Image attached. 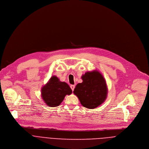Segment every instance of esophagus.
I'll return each mask as SVG.
<instances>
[{
    "label": "esophagus",
    "mask_w": 149,
    "mask_h": 149,
    "mask_svg": "<svg viewBox=\"0 0 149 149\" xmlns=\"http://www.w3.org/2000/svg\"><path fill=\"white\" fill-rule=\"evenodd\" d=\"M70 87H71V88L72 91H74V88H75V86H74V85H71V86H70Z\"/></svg>",
    "instance_id": "34e87169"
}]
</instances>
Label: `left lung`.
Instances as JSON below:
<instances>
[{"label":"left lung","mask_w":149,"mask_h":149,"mask_svg":"<svg viewBox=\"0 0 149 149\" xmlns=\"http://www.w3.org/2000/svg\"><path fill=\"white\" fill-rule=\"evenodd\" d=\"M81 78L82 82L77 85L73 93L84 107L95 109L107 98L108 89L106 81L97 70L87 72Z\"/></svg>","instance_id":"left-lung-1"}]
</instances>
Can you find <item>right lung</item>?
<instances>
[{"instance_id":"right-lung-1","label":"right lung","mask_w":149,"mask_h":149,"mask_svg":"<svg viewBox=\"0 0 149 149\" xmlns=\"http://www.w3.org/2000/svg\"><path fill=\"white\" fill-rule=\"evenodd\" d=\"M72 92L68 84L60 81L58 78L54 75L42 87L41 96L48 106L55 107L60 105L66 95H70Z\"/></svg>"}]
</instances>
